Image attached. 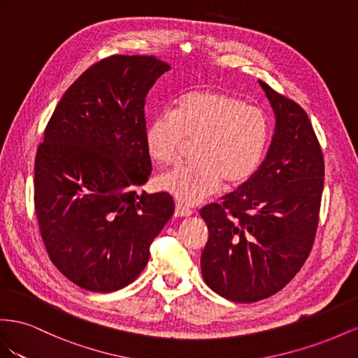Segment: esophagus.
<instances>
[{
    "instance_id": "obj_1",
    "label": "esophagus",
    "mask_w": 358,
    "mask_h": 358,
    "mask_svg": "<svg viewBox=\"0 0 358 358\" xmlns=\"http://www.w3.org/2000/svg\"><path fill=\"white\" fill-rule=\"evenodd\" d=\"M193 214V211L185 206H181V203H177L176 206V217H190Z\"/></svg>"
}]
</instances>
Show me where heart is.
<instances>
[{
  "mask_svg": "<svg viewBox=\"0 0 358 358\" xmlns=\"http://www.w3.org/2000/svg\"><path fill=\"white\" fill-rule=\"evenodd\" d=\"M186 139L195 141L192 160L159 178V186L185 206H196L223 182L236 187L258 169L268 142V121L240 97L217 90L182 94L173 110H163L145 130L150 156L176 163Z\"/></svg>",
  "mask_w": 358,
  "mask_h": 358,
  "instance_id": "1",
  "label": "heart"
}]
</instances>
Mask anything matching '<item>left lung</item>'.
Returning a JSON list of instances; mask_svg holds the SVG:
<instances>
[{
  "mask_svg": "<svg viewBox=\"0 0 358 358\" xmlns=\"http://www.w3.org/2000/svg\"><path fill=\"white\" fill-rule=\"evenodd\" d=\"M274 114V134L253 176L199 214L208 241L201 273L220 297L253 303L279 292L300 271L315 240L324 159L308 114L258 80Z\"/></svg>",
  "mask_w": 358,
  "mask_h": 358,
  "instance_id": "obj_1",
  "label": "left lung"
}]
</instances>
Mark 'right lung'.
<instances>
[{
	"label": "right lung",
	"instance_id": "add662e5",
	"mask_svg": "<svg viewBox=\"0 0 358 358\" xmlns=\"http://www.w3.org/2000/svg\"><path fill=\"white\" fill-rule=\"evenodd\" d=\"M169 64L114 55L80 75L50 117L34 168V203L49 258L94 292L127 287L172 217L166 192L141 193L151 176L145 97Z\"/></svg>",
	"mask_w": 358,
	"mask_h": 358
}]
</instances>
